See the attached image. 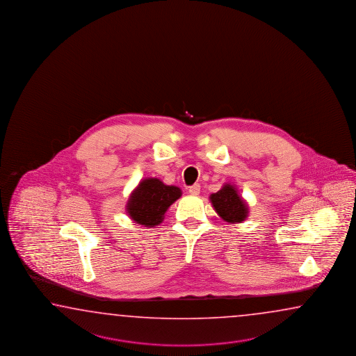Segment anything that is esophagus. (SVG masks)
<instances>
[{
    "label": "esophagus",
    "mask_w": 356,
    "mask_h": 356,
    "mask_svg": "<svg viewBox=\"0 0 356 356\" xmlns=\"http://www.w3.org/2000/svg\"><path fill=\"white\" fill-rule=\"evenodd\" d=\"M200 191H201V186L200 184H193L188 188L189 195H200Z\"/></svg>",
    "instance_id": "34e87169"
}]
</instances>
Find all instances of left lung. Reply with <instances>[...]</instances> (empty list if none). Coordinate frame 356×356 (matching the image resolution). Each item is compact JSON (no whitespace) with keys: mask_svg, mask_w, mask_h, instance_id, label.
<instances>
[{"mask_svg":"<svg viewBox=\"0 0 356 356\" xmlns=\"http://www.w3.org/2000/svg\"><path fill=\"white\" fill-rule=\"evenodd\" d=\"M213 209L223 221L229 223L243 222L249 213V207L231 184H223L222 188L209 195Z\"/></svg>","mask_w":356,"mask_h":356,"instance_id":"left-lung-1","label":"left lung"}]
</instances>
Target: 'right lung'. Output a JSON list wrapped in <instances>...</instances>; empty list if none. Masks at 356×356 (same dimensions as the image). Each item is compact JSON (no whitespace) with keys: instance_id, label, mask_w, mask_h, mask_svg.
<instances>
[{"instance_id":"1","label":"right lung","mask_w":356,"mask_h":356,"mask_svg":"<svg viewBox=\"0 0 356 356\" xmlns=\"http://www.w3.org/2000/svg\"><path fill=\"white\" fill-rule=\"evenodd\" d=\"M181 195V188L167 186L158 178H147L134 189L126 211L135 222L145 227H155L163 222L164 213Z\"/></svg>"}]
</instances>
